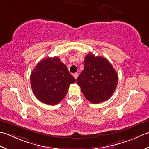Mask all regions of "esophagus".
<instances>
[{"instance_id":"obj_1","label":"esophagus","mask_w":149,"mask_h":149,"mask_svg":"<svg viewBox=\"0 0 149 149\" xmlns=\"http://www.w3.org/2000/svg\"><path fill=\"white\" fill-rule=\"evenodd\" d=\"M73 77L75 78V79H77V78L78 77V73H77V72H76V73H74L73 74Z\"/></svg>"}]
</instances>
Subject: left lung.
Listing matches in <instances>:
<instances>
[{
	"instance_id": "left-lung-1",
	"label": "left lung",
	"mask_w": 149,
	"mask_h": 149,
	"mask_svg": "<svg viewBox=\"0 0 149 149\" xmlns=\"http://www.w3.org/2000/svg\"><path fill=\"white\" fill-rule=\"evenodd\" d=\"M84 69L77 82L84 96L93 104L110 98L116 89L118 76L107 59L89 53L85 58Z\"/></svg>"
}]
</instances>
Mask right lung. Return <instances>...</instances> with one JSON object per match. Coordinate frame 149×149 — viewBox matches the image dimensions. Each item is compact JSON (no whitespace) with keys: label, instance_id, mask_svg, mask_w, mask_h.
<instances>
[{"label":"right lung","instance_id":"add662e5","mask_svg":"<svg viewBox=\"0 0 149 149\" xmlns=\"http://www.w3.org/2000/svg\"><path fill=\"white\" fill-rule=\"evenodd\" d=\"M32 91L39 101L56 105L65 96L76 79L58 57L47 58L37 63L30 76Z\"/></svg>","mask_w":149,"mask_h":149}]
</instances>
